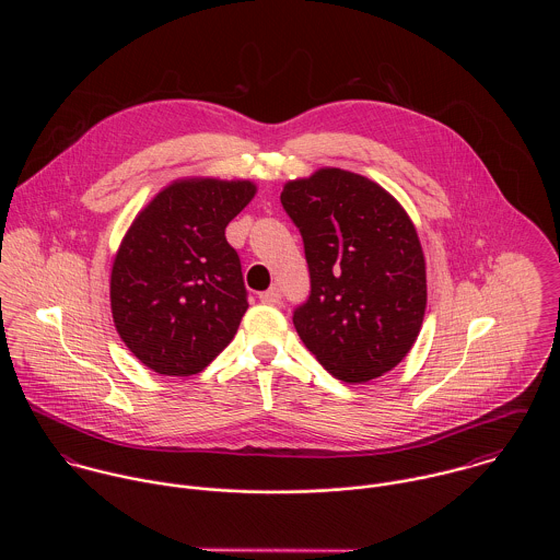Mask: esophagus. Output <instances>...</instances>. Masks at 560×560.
I'll use <instances>...</instances> for the list:
<instances>
[{
  "instance_id": "obj_1",
  "label": "esophagus",
  "mask_w": 560,
  "mask_h": 560,
  "mask_svg": "<svg viewBox=\"0 0 560 560\" xmlns=\"http://www.w3.org/2000/svg\"><path fill=\"white\" fill-rule=\"evenodd\" d=\"M280 300H282V295H280V289H278V287H271V289H267V291L260 293V302H262V304H280Z\"/></svg>"
}]
</instances>
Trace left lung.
Returning <instances> with one entry per match:
<instances>
[{
	"mask_svg": "<svg viewBox=\"0 0 560 560\" xmlns=\"http://www.w3.org/2000/svg\"><path fill=\"white\" fill-rule=\"evenodd\" d=\"M280 200L311 269V298L293 315L300 338L340 382L364 384L393 371L427 308L411 218L380 183L340 167L284 183Z\"/></svg>",
	"mask_w": 560,
	"mask_h": 560,
	"instance_id": "left-lung-1",
	"label": "left lung"
}]
</instances>
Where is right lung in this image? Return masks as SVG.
Masks as SVG:
<instances>
[{
    "label": "right lung",
    "mask_w": 560,
    "mask_h": 560,
    "mask_svg": "<svg viewBox=\"0 0 560 560\" xmlns=\"http://www.w3.org/2000/svg\"><path fill=\"white\" fill-rule=\"evenodd\" d=\"M254 194L243 178H176L125 233L109 276L112 319L151 371L196 375L235 338L247 300L226 226Z\"/></svg>",
    "instance_id": "obj_1"
}]
</instances>
